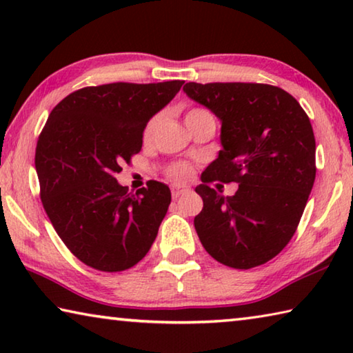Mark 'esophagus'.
<instances>
[{
    "mask_svg": "<svg viewBox=\"0 0 353 353\" xmlns=\"http://www.w3.org/2000/svg\"><path fill=\"white\" fill-rule=\"evenodd\" d=\"M171 193H172V199H177V198H181L182 194L188 193V188L181 187V185H174V187L171 188Z\"/></svg>",
    "mask_w": 353,
    "mask_h": 353,
    "instance_id": "esophagus-1",
    "label": "esophagus"
}]
</instances>
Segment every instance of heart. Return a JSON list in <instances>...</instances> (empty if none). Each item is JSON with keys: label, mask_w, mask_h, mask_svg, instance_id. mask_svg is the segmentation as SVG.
Here are the masks:
<instances>
[{"label": "heart", "mask_w": 353, "mask_h": 353, "mask_svg": "<svg viewBox=\"0 0 353 353\" xmlns=\"http://www.w3.org/2000/svg\"><path fill=\"white\" fill-rule=\"evenodd\" d=\"M205 110H201V109H191L187 113V118L190 117H194V115H199V113H204ZM185 118V119H187ZM155 124H157V118H152L149 119L146 128H145V139H149V137L152 135L154 129H155ZM191 166L188 163H183V162H176L170 165L168 168H166V176H168L171 181H176V182H181V181H187V179L191 176Z\"/></svg>", "instance_id": "obj_1"}]
</instances>
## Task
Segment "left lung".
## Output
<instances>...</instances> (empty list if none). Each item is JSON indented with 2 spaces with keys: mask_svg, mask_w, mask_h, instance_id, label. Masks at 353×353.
Listing matches in <instances>:
<instances>
[{
  "mask_svg": "<svg viewBox=\"0 0 353 353\" xmlns=\"http://www.w3.org/2000/svg\"><path fill=\"white\" fill-rule=\"evenodd\" d=\"M183 92L221 119L223 149L196 188L202 246L235 270L265 265L294 235L316 177L310 118L283 88L254 82H187ZM239 183L234 196L212 181Z\"/></svg>",
  "mask_w": 353,
  "mask_h": 353,
  "instance_id": "8db88e82",
  "label": "left lung"
}]
</instances>
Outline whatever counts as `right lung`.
<instances>
[{"label":"right lung","instance_id":"right-lung-1","mask_svg":"<svg viewBox=\"0 0 353 353\" xmlns=\"http://www.w3.org/2000/svg\"><path fill=\"white\" fill-rule=\"evenodd\" d=\"M182 83L83 87L63 98L41 129L35 148L41 204L70 252L93 270H129L157 236L170 188L149 181L134 194L115 174L141 151L148 121Z\"/></svg>","mask_w":353,"mask_h":353}]
</instances>
